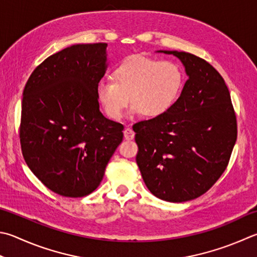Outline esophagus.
Here are the masks:
<instances>
[{
    "instance_id": "1",
    "label": "esophagus",
    "mask_w": 257,
    "mask_h": 257,
    "mask_svg": "<svg viewBox=\"0 0 257 257\" xmlns=\"http://www.w3.org/2000/svg\"><path fill=\"white\" fill-rule=\"evenodd\" d=\"M135 137V133L133 132V130L131 127H126L124 130V138L125 140H133Z\"/></svg>"
}]
</instances>
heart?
Here are the masks:
<instances>
[{
  "instance_id": "obj_1",
  "label": "heart",
  "mask_w": 257,
  "mask_h": 257,
  "mask_svg": "<svg viewBox=\"0 0 257 257\" xmlns=\"http://www.w3.org/2000/svg\"><path fill=\"white\" fill-rule=\"evenodd\" d=\"M114 81L101 79L96 93L105 113L118 119L128 99L130 116L157 118L166 114L181 91L183 76L172 61H159L143 55L125 59L113 71Z\"/></svg>"
}]
</instances>
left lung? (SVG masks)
I'll return each mask as SVG.
<instances>
[{
	"instance_id": "1",
	"label": "left lung",
	"mask_w": 257,
	"mask_h": 257,
	"mask_svg": "<svg viewBox=\"0 0 257 257\" xmlns=\"http://www.w3.org/2000/svg\"><path fill=\"white\" fill-rule=\"evenodd\" d=\"M177 57L188 80L171 108L133 125L137 163L145 186L170 202L192 200L209 190L228 164L237 139L236 115L220 74L189 52Z\"/></svg>"
}]
</instances>
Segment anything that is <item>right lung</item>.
Wrapping results in <instances>:
<instances>
[{
    "instance_id": "obj_1",
    "label": "right lung",
    "mask_w": 257,
    "mask_h": 257,
    "mask_svg": "<svg viewBox=\"0 0 257 257\" xmlns=\"http://www.w3.org/2000/svg\"><path fill=\"white\" fill-rule=\"evenodd\" d=\"M107 43L72 45L33 70L24 87L20 141L33 174L51 191L84 197L103 180L123 125L99 110L96 87Z\"/></svg>"
}]
</instances>
